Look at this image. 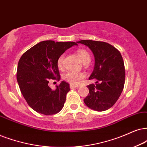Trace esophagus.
<instances>
[{"label":"esophagus","mask_w":147,"mask_h":147,"mask_svg":"<svg viewBox=\"0 0 147 147\" xmlns=\"http://www.w3.org/2000/svg\"><path fill=\"white\" fill-rule=\"evenodd\" d=\"M70 89H74V88H76V87H78V85H73V84H70Z\"/></svg>","instance_id":"1"}]
</instances>
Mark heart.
<instances>
[{
    "label": "heart",
    "instance_id": "obj_1",
    "mask_svg": "<svg viewBox=\"0 0 147 147\" xmlns=\"http://www.w3.org/2000/svg\"><path fill=\"white\" fill-rule=\"evenodd\" d=\"M77 54L79 60L82 62L83 64H87L90 62L91 57L90 55L86 50L85 49H79L77 51ZM63 60H64V55H61L58 57L57 61V64L60 68H62ZM85 78V74L81 72L76 71H68L63 76V79L65 81H68L71 84H78L80 81Z\"/></svg>",
    "mask_w": 147,
    "mask_h": 147
}]
</instances>
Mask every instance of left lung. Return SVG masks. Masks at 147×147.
Masks as SVG:
<instances>
[{"label":"left lung","instance_id":"obj_1","mask_svg":"<svg viewBox=\"0 0 147 147\" xmlns=\"http://www.w3.org/2000/svg\"><path fill=\"white\" fill-rule=\"evenodd\" d=\"M77 43L87 46L95 57L94 71L89 79L95 80L96 83L87 85L90 92L84 102L94 111H107L123 92L125 78L123 57L118 49L106 42L81 40Z\"/></svg>","mask_w":147,"mask_h":147}]
</instances>
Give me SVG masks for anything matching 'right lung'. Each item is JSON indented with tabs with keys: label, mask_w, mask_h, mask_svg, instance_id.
<instances>
[{
	"label": "right lung",
	"mask_w": 147,
	"mask_h": 147,
	"mask_svg": "<svg viewBox=\"0 0 147 147\" xmlns=\"http://www.w3.org/2000/svg\"><path fill=\"white\" fill-rule=\"evenodd\" d=\"M75 45L77 44L45 40L35 45L20 57L17 81L28 105L36 112L51 115L62 109L70 91L69 84L62 81L52 90L48 83L49 80H60L57 59Z\"/></svg>",
	"instance_id": "1"
}]
</instances>
